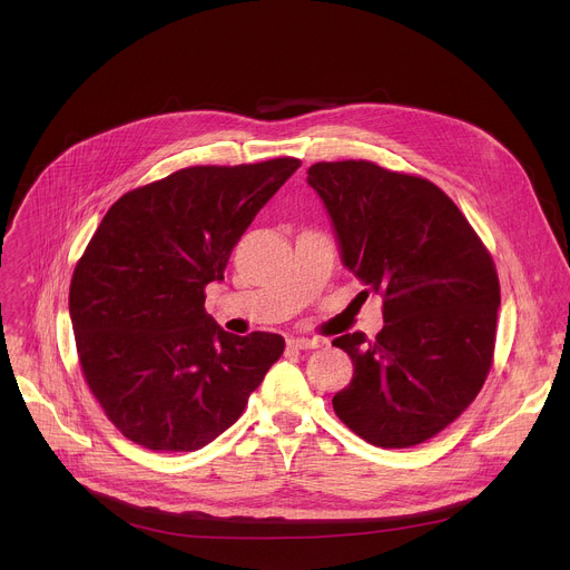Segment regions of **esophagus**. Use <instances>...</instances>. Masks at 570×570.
<instances>
[{
  "label": "esophagus",
  "mask_w": 570,
  "mask_h": 570,
  "mask_svg": "<svg viewBox=\"0 0 570 570\" xmlns=\"http://www.w3.org/2000/svg\"><path fill=\"white\" fill-rule=\"evenodd\" d=\"M288 345L295 350H315L322 345V341L320 338H291Z\"/></svg>",
  "instance_id": "esophagus-1"
}]
</instances>
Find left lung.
Here are the masks:
<instances>
[{
  "mask_svg": "<svg viewBox=\"0 0 570 570\" xmlns=\"http://www.w3.org/2000/svg\"><path fill=\"white\" fill-rule=\"evenodd\" d=\"M308 185L327 207L343 262L383 297V330L338 336L354 376L332 403L381 449L422 444L453 424L494 363L497 264L458 205L431 180L370 159L317 161Z\"/></svg>",
  "mask_w": 570,
  "mask_h": 570,
  "instance_id": "8db88e82",
  "label": "left lung"
}]
</instances>
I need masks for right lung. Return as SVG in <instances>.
I'll use <instances>...</instances> for the list:
<instances>
[{
    "label": "right lung",
    "mask_w": 570,
    "mask_h": 570,
    "mask_svg": "<svg viewBox=\"0 0 570 570\" xmlns=\"http://www.w3.org/2000/svg\"><path fill=\"white\" fill-rule=\"evenodd\" d=\"M297 157L187 167L124 194L76 262L69 315L83 379L106 417L150 451H196L246 411L284 338L223 332L205 286L297 171Z\"/></svg>",
    "instance_id": "right-lung-1"
}]
</instances>
